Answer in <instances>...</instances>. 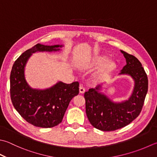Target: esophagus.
<instances>
[{
  "mask_svg": "<svg viewBox=\"0 0 157 157\" xmlns=\"http://www.w3.org/2000/svg\"><path fill=\"white\" fill-rule=\"evenodd\" d=\"M84 92H85V88L83 86H79V93H84Z\"/></svg>",
  "mask_w": 157,
  "mask_h": 157,
  "instance_id": "obj_1",
  "label": "esophagus"
}]
</instances>
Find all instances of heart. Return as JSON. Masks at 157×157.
I'll list each match as a JSON object with an SVG mask.
<instances>
[{"instance_id": "heart-1", "label": "heart", "mask_w": 157, "mask_h": 157, "mask_svg": "<svg viewBox=\"0 0 157 157\" xmlns=\"http://www.w3.org/2000/svg\"><path fill=\"white\" fill-rule=\"evenodd\" d=\"M106 56H97L89 60L86 63V67L88 69H94L101 67L97 73V75L100 78H105L113 72L116 68L115 61L109 60Z\"/></svg>"}]
</instances>
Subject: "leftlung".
I'll return each instance as SVG.
<instances>
[{
    "mask_svg": "<svg viewBox=\"0 0 157 157\" xmlns=\"http://www.w3.org/2000/svg\"><path fill=\"white\" fill-rule=\"evenodd\" d=\"M121 52L127 64L120 74L130 75L135 82L129 99L121 103L113 102L100 93V85L84 93L88 121L94 127L101 131H115L130 124L140 115L148 92V77L142 64L133 55L122 50Z\"/></svg>",
    "mask_w": 157,
    "mask_h": 157,
    "instance_id": "left-lung-1",
    "label": "left lung"
}]
</instances>
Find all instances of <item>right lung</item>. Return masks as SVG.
I'll return each instance as SVG.
<instances>
[{"label":"right lung","instance_id":"obj_1","mask_svg":"<svg viewBox=\"0 0 157 157\" xmlns=\"http://www.w3.org/2000/svg\"><path fill=\"white\" fill-rule=\"evenodd\" d=\"M63 45L38 44L21 54L15 61L10 75L12 103L26 122L35 127L51 128L63 121L67 107L73 97L79 94V82H58L53 86L38 90L29 86L24 77V67L33 53L60 50Z\"/></svg>","mask_w":157,"mask_h":157}]
</instances>
